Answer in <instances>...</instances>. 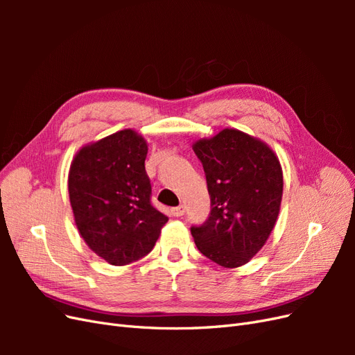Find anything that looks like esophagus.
<instances>
[{"instance_id":"esophagus-1","label":"esophagus","mask_w":355,"mask_h":355,"mask_svg":"<svg viewBox=\"0 0 355 355\" xmlns=\"http://www.w3.org/2000/svg\"><path fill=\"white\" fill-rule=\"evenodd\" d=\"M171 214H173L175 218H180V216H184V214H185V207H184V206H179V207L171 209Z\"/></svg>"}]
</instances>
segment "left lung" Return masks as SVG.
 <instances>
[{
    "label": "left lung",
    "instance_id": "1",
    "mask_svg": "<svg viewBox=\"0 0 355 355\" xmlns=\"http://www.w3.org/2000/svg\"><path fill=\"white\" fill-rule=\"evenodd\" d=\"M206 171L209 219L192 227L198 250L223 268L257 254L275 227L283 198V168L262 139L223 128L192 144Z\"/></svg>",
    "mask_w": 355,
    "mask_h": 355
}]
</instances>
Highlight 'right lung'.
Listing matches in <instances>:
<instances>
[{
  "mask_svg": "<svg viewBox=\"0 0 355 355\" xmlns=\"http://www.w3.org/2000/svg\"><path fill=\"white\" fill-rule=\"evenodd\" d=\"M148 142L133 130L83 145L68 173L69 202L83 240L121 266L153 250L168 218L153 207L145 170Z\"/></svg>",
  "mask_w": 355,
  "mask_h": 355,
  "instance_id": "1",
  "label": "right lung"
}]
</instances>
